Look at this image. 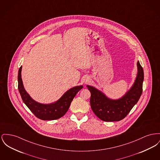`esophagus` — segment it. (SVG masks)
I'll return each mask as SVG.
<instances>
[{"label": "esophagus", "instance_id": "esophagus-1", "mask_svg": "<svg viewBox=\"0 0 160 160\" xmlns=\"http://www.w3.org/2000/svg\"><path fill=\"white\" fill-rule=\"evenodd\" d=\"M89 82H90V78H89L88 77H85V78L84 79V82H85V84L88 83Z\"/></svg>", "mask_w": 160, "mask_h": 160}]
</instances>
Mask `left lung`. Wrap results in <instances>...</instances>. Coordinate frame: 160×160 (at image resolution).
I'll list each match as a JSON object with an SVG mask.
<instances>
[{
    "mask_svg": "<svg viewBox=\"0 0 160 160\" xmlns=\"http://www.w3.org/2000/svg\"><path fill=\"white\" fill-rule=\"evenodd\" d=\"M137 75L133 84L121 98L113 100L103 92L87 85L91 92L90 104L94 113L104 122H117L123 119L137 104L142 92L144 72L140 62H137Z\"/></svg>",
    "mask_w": 160,
    "mask_h": 160,
    "instance_id": "8db88e82",
    "label": "left lung"
}]
</instances>
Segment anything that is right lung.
Returning <instances> with one entry per match:
<instances>
[{
  "label": "right lung",
  "mask_w": 160,
  "mask_h": 160,
  "mask_svg": "<svg viewBox=\"0 0 160 160\" xmlns=\"http://www.w3.org/2000/svg\"><path fill=\"white\" fill-rule=\"evenodd\" d=\"M22 68L18 72V89L23 102L38 118L42 120H57L63 117L68 111L70 104L77 93L83 88V86H77L69 90L56 102L50 104L38 103L32 99L26 91L22 79Z\"/></svg>",
  "instance_id": "obj_1"
}]
</instances>
